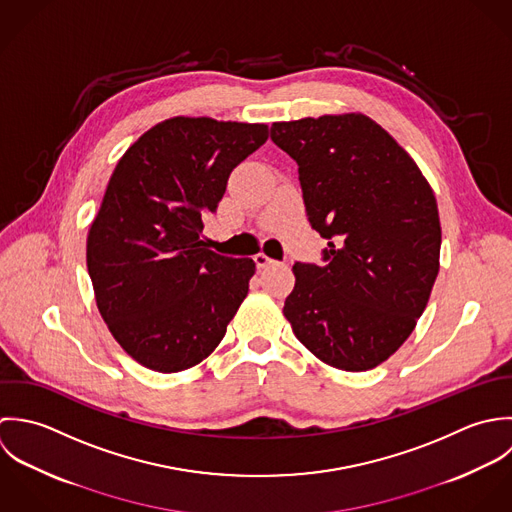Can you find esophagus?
I'll use <instances>...</instances> for the list:
<instances>
[{
    "label": "esophagus",
    "mask_w": 512,
    "mask_h": 512,
    "mask_svg": "<svg viewBox=\"0 0 512 512\" xmlns=\"http://www.w3.org/2000/svg\"><path fill=\"white\" fill-rule=\"evenodd\" d=\"M273 263H275V259L267 257L265 253H257V255H255V265H257V269H265V267H269V265H273Z\"/></svg>",
    "instance_id": "1"
}]
</instances>
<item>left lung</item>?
Listing matches in <instances>:
<instances>
[{
	"mask_svg": "<svg viewBox=\"0 0 512 512\" xmlns=\"http://www.w3.org/2000/svg\"><path fill=\"white\" fill-rule=\"evenodd\" d=\"M271 140L297 162L308 221L328 239L324 263L293 265L283 312L322 362L376 368L406 342L439 273L435 196L364 114L275 122Z\"/></svg>",
	"mask_w": 512,
	"mask_h": 512,
	"instance_id": "obj_1",
	"label": "left lung"
}]
</instances>
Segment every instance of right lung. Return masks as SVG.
I'll use <instances>...</instances> for the list:
<instances>
[{
    "instance_id": "right-lung-1",
    "label": "right lung",
    "mask_w": 512,
    "mask_h": 512,
    "mask_svg": "<svg viewBox=\"0 0 512 512\" xmlns=\"http://www.w3.org/2000/svg\"><path fill=\"white\" fill-rule=\"evenodd\" d=\"M267 138L265 124L176 116L118 160L89 231L87 267L108 330L138 364L188 370L225 336L255 263L209 251L204 217Z\"/></svg>"
}]
</instances>
